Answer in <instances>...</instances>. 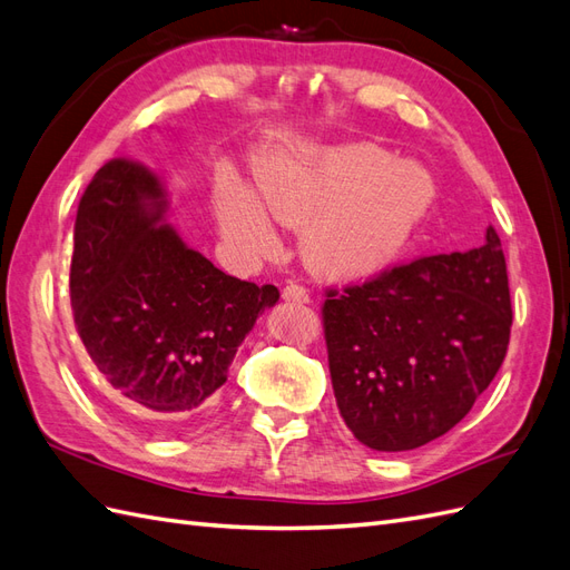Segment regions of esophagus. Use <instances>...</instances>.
Returning <instances> with one entry per match:
<instances>
[{"label":"esophagus","mask_w":570,"mask_h":570,"mask_svg":"<svg viewBox=\"0 0 570 570\" xmlns=\"http://www.w3.org/2000/svg\"><path fill=\"white\" fill-rule=\"evenodd\" d=\"M282 296H284V301H288V303H311L308 288L301 286V284H288V286L284 288Z\"/></svg>","instance_id":"34e87169"}]
</instances>
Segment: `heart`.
Instances as JSON below:
<instances>
[{
  "mask_svg": "<svg viewBox=\"0 0 570 570\" xmlns=\"http://www.w3.org/2000/svg\"><path fill=\"white\" fill-rule=\"evenodd\" d=\"M433 202V183L412 164H390L373 144L276 158L257 170V197L230 175L216 183L214 209L224 236L243 255L274 247L266 216L301 228L311 269L356 279L395 257Z\"/></svg>",
  "mask_w": 570,
  "mask_h": 570,
  "instance_id": "obj_1",
  "label": "heart"
}]
</instances>
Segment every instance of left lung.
Listing matches in <instances>:
<instances>
[{
  "mask_svg": "<svg viewBox=\"0 0 570 570\" xmlns=\"http://www.w3.org/2000/svg\"><path fill=\"white\" fill-rule=\"evenodd\" d=\"M513 308L501 238L416 257L325 288L323 327L340 414L363 445L414 450L448 433L508 352Z\"/></svg>",
  "mask_w": 570,
  "mask_h": 570,
  "instance_id": "left-lung-1",
  "label": "left lung"
}]
</instances>
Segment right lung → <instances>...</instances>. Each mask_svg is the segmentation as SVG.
Listing matches in <instances>:
<instances>
[{
    "label": "right lung",
    "instance_id": "obj_1",
    "mask_svg": "<svg viewBox=\"0 0 570 570\" xmlns=\"http://www.w3.org/2000/svg\"><path fill=\"white\" fill-rule=\"evenodd\" d=\"M164 187L127 158L100 168L75 222L69 298L91 361L139 424L180 431L226 383L245 334L279 301L216 269L168 224Z\"/></svg>",
    "mask_w": 570,
    "mask_h": 570
}]
</instances>
